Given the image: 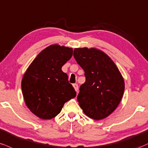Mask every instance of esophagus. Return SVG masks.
Listing matches in <instances>:
<instances>
[{
	"label": "esophagus",
	"mask_w": 148,
	"mask_h": 148,
	"mask_svg": "<svg viewBox=\"0 0 148 148\" xmlns=\"http://www.w3.org/2000/svg\"><path fill=\"white\" fill-rule=\"evenodd\" d=\"M73 87H74V90H75L76 92H77L78 90H79V86H78V85L75 83V84H73Z\"/></svg>",
	"instance_id": "1"
}]
</instances>
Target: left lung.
<instances>
[{
  "instance_id": "8db88e82",
  "label": "left lung",
  "mask_w": 148,
  "mask_h": 148,
  "mask_svg": "<svg viewBox=\"0 0 148 148\" xmlns=\"http://www.w3.org/2000/svg\"><path fill=\"white\" fill-rule=\"evenodd\" d=\"M74 57L85 72L77 101L85 115L94 120L106 119L121 102L124 79L110 57L97 48H75Z\"/></svg>"
}]
</instances>
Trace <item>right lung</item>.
I'll list each match as a JSON object with an SVG mask.
<instances>
[{
  "mask_svg": "<svg viewBox=\"0 0 148 148\" xmlns=\"http://www.w3.org/2000/svg\"><path fill=\"white\" fill-rule=\"evenodd\" d=\"M71 47L54 44L40 51L23 75L21 88L26 106L38 118L56 116L65 103L76 96L62 67L72 58Z\"/></svg>",
  "mask_w": 148,
  "mask_h": 148,
  "instance_id": "obj_1",
  "label": "right lung"
}]
</instances>
